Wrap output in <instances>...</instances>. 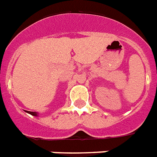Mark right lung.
Returning a JSON list of instances; mask_svg holds the SVG:
<instances>
[{
    "label": "right lung",
    "instance_id": "obj_1",
    "mask_svg": "<svg viewBox=\"0 0 157 157\" xmlns=\"http://www.w3.org/2000/svg\"><path fill=\"white\" fill-rule=\"evenodd\" d=\"M26 112L29 113H30L31 115H33V116H38V114H39V113H36V112H30V111H26Z\"/></svg>",
    "mask_w": 157,
    "mask_h": 157
}]
</instances>
